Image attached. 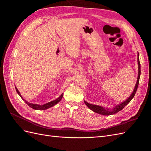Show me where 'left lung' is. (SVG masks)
Wrapping results in <instances>:
<instances>
[{
	"label": "left lung",
	"mask_w": 151,
	"mask_h": 151,
	"mask_svg": "<svg viewBox=\"0 0 151 151\" xmlns=\"http://www.w3.org/2000/svg\"><path fill=\"white\" fill-rule=\"evenodd\" d=\"M137 62H138V67H139V71H138V77H137V83L135 84V86L134 88V89L133 91V92L132 93L131 95L125 101H123L122 103H120L119 104L116 105L115 107L113 108L112 109H109L108 108H104L103 106H99V105H95V104H92L88 103L87 101H84V103L86 104V106H88L90 109H91L93 111L97 113L98 114H100V115H103L105 116H108V115H113V114H115L118 113V111H120V110L124 108L127 104H129L130 101L134 97V96L135 94V93L137 91V89L138 86H139V79H140V61H139V54L138 52L137 54Z\"/></svg>",
	"instance_id": "obj_1"
}]
</instances>
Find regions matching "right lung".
I'll list each match as a JSON object with an SVG mask.
<instances>
[{"mask_svg":"<svg viewBox=\"0 0 151 151\" xmlns=\"http://www.w3.org/2000/svg\"><path fill=\"white\" fill-rule=\"evenodd\" d=\"M15 88H16V91H17V94H19V96H20L22 99L24 100V101H25V103H26L27 104H28L29 107H31V108H33V109H38V110H40V109H41V110H42V109H48V108H51V107L55 106V105L57 104L59 101H60V100L62 99L63 95V94L62 93L57 99L53 100V101L48 102V103H46V104H43V105H40V104H38L30 103L28 102L27 101H26L25 99H24L23 98H22L21 93H19V91H18V89H17V88H16V86H15Z\"/></svg>","mask_w":151,"mask_h":151,"instance_id":"obj_1","label":"right lung"}]
</instances>
